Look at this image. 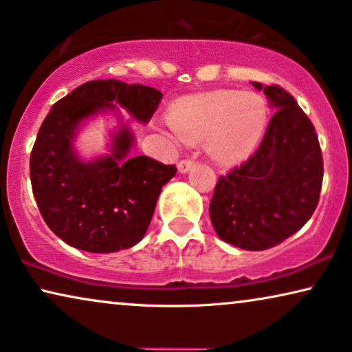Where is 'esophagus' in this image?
<instances>
[{"label":"esophagus","instance_id":"esophagus-1","mask_svg":"<svg viewBox=\"0 0 352 352\" xmlns=\"http://www.w3.org/2000/svg\"><path fill=\"white\" fill-rule=\"evenodd\" d=\"M194 165H195L194 160H187L186 158V160H181L179 163H177V170H179V173H187L194 168Z\"/></svg>","mask_w":352,"mask_h":352}]
</instances>
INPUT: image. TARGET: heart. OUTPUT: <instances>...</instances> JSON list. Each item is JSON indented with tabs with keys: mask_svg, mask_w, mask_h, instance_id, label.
<instances>
[{
	"mask_svg": "<svg viewBox=\"0 0 352 352\" xmlns=\"http://www.w3.org/2000/svg\"><path fill=\"white\" fill-rule=\"evenodd\" d=\"M269 109L252 91H213L179 99L171 105L170 124L186 142L206 139L214 162L230 165L252 155L267 126Z\"/></svg>",
	"mask_w": 352,
	"mask_h": 352,
	"instance_id": "heart-1",
	"label": "heart"
}]
</instances>
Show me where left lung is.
Listing matches in <instances>:
<instances>
[{"instance_id":"left-lung-1","label":"left lung","mask_w":352,"mask_h":352,"mask_svg":"<svg viewBox=\"0 0 352 352\" xmlns=\"http://www.w3.org/2000/svg\"><path fill=\"white\" fill-rule=\"evenodd\" d=\"M253 86L276 110L258 151L216 182L210 218L221 240L250 252L276 247L314 213L324 160L314 124L280 86Z\"/></svg>"}]
</instances>
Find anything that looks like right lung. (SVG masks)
Segmentation results:
<instances>
[{
    "label": "right lung",
    "instance_id": "1",
    "mask_svg": "<svg viewBox=\"0 0 352 352\" xmlns=\"http://www.w3.org/2000/svg\"><path fill=\"white\" fill-rule=\"evenodd\" d=\"M162 93L144 85L94 80L78 86L51 107L30 155V179L40 213L52 232L70 247L113 253L141 242L162 187L175 165L129 157L134 134L120 120L110 153L81 160L74 147L85 120L126 109L134 120L151 122Z\"/></svg>",
    "mask_w": 352,
    "mask_h": 352
}]
</instances>
